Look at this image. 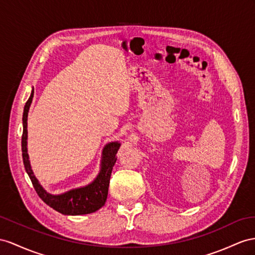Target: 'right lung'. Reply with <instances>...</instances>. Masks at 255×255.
Returning <instances> with one entry per match:
<instances>
[{
	"instance_id": "obj_1",
	"label": "right lung",
	"mask_w": 255,
	"mask_h": 255,
	"mask_svg": "<svg viewBox=\"0 0 255 255\" xmlns=\"http://www.w3.org/2000/svg\"><path fill=\"white\" fill-rule=\"evenodd\" d=\"M33 95L34 90H32L31 96L28 101L25 102V106L23 109V131L21 138V149L25 171H27L32 184H33L34 190L45 204L62 214L80 215L93 213L97 210H99L107 201L111 173H112V169L116 162V153L119 151L121 144L119 142H111L103 148L101 171L97 177V179L91 184L82 188L72 190L62 195H50L46 193L44 188L40 185V183H38L33 172L31 170L29 156L27 153V120L29 108L32 102Z\"/></svg>"
}]
</instances>
